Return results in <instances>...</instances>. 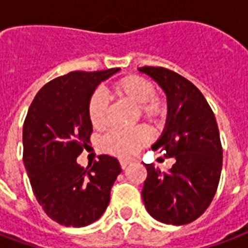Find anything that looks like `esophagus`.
Wrapping results in <instances>:
<instances>
[{"label":"esophagus","instance_id":"1","mask_svg":"<svg viewBox=\"0 0 248 248\" xmlns=\"http://www.w3.org/2000/svg\"><path fill=\"white\" fill-rule=\"evenodd\" d=\"M119 163H121V167H122V169H126V167L129 166L130 163H131V161H127V159H121V161H119Z\"/></svg>","mask_w":248,"mask_h":248}]
</instances>
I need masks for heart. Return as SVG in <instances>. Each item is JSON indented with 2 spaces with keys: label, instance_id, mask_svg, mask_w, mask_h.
I'll return each instance as SVG.
<instances>
[{
  "label": "heart",
  "instance_id": "heart-1",
  "mask_svg": "<svg viewBox=\"0 0 248 248\" xmlns=\"http://www.w3.org/2000/svg\"><path fill=\"white\" fill-rule=\"evenodd\" d=\"M111 94L138 106L142 115L151 122H158L165 115L166 106L161 97L154 94L149 79L140 76H126L111 85ZM87 117L93 129L101 130L108 124V106L102 97L93 95L87 105ZM150 133L145 127L130 130H111L102 140V149L119 158H131L149 143Z\"/></svg>",
  "mask_w": 248,
  "mask_h": 248
}]
</instances>
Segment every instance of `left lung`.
<instances>
[{
	"label": "left lung",
	"instance_id": "8db88e82",
	"mask_svg": "<svg viewBox=\"0 0 248 248\" xmlns=\"http://www.w3.org/2000/svg\"><path fill=\"white\" fill-rule=\"evenodd\" d=\"M167 98V118L151 146L175 163L167 172L146 165L142 199L147 213L162 223L194 222L210 206L222 171V145L215 115L203 94L185 77L165 67H140Z\"/></svg>",
	"mask_w": 248,
	"mask_h": 248
}]
</instances>
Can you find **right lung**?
Instances as JSON below:
<instances>
[{
	"label": "right lung",
	"mask_w": 248,
	"mask_h": 248,
	"mask_svg": "<svg viewBox=\"0 0 248 248\" xmlns=\"http://www.w3.org/2000/svg\"><path fill=\"white\" fill-rule=\"evenodd\" d=\"M121 69L71 71L37 93L22 131L24 163L46 215L65 227H85L102 217L122 169L117 158L99 155L83 169L77 156L90 142L87 105L101 82Z\"/></svg>",
	"instance_id": "1"
}]
</instances>
